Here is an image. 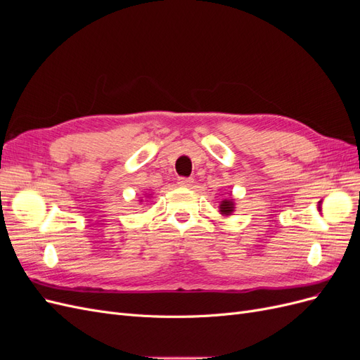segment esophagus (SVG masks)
<instances>
[{
    "instance_id": "1",
    "label": "esophagus",
    "mask_w": 360,
    "mask_h": 360,
    "mask_svg": "<svg viewBox=\"0 0 360 360\" xmlns=\"http://www.w3.org/2000/svg\"><path fill=\"white\" fill-rule=\"evenodd\" d=\"M179 184H180V186H183V188H191L192 184H193V179H191V177H180L179 179Z\"/></svg>"
}]
</instances>
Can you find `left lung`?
<instances>
[{"mask_svg":"<svg viewBox=\"0 0 360 360\" xmlns=\"http://www.w3.org/2000/svg\"><path fill=\"white\" fill-rule=\"evenodd\" d=\"M233 209H234L233 201H228V200L222 201V204H221V213H222V214H230V213H233Z\"/></svg>","mask_w":360,"mask_h":360,"instance_id":"obj_1","label":"left lung"}]
</instances>
